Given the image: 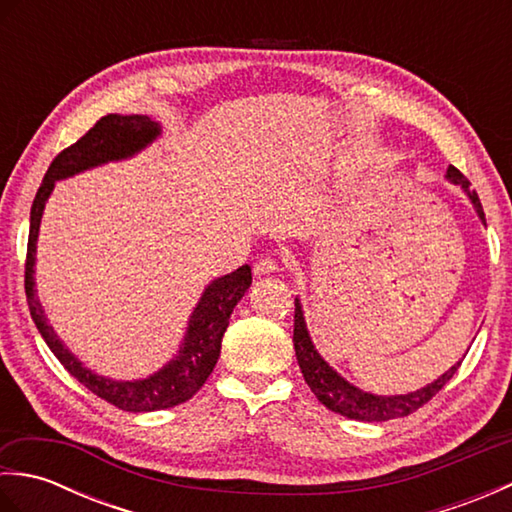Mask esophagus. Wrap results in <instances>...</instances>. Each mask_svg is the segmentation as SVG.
<instances>
[{"mask_svg": "<svg viewBox=\"0 0 512 512\" xmlns=\"http://www.w3.org/2000/svg\"><path fill=\"white\" fill-rule=\"evenodd\" d=\"M253 270H255L257 277H264V275L275 273V270H277V262H275L273 257H262V259H257Z\"/></svg>", "mask_w": 512, "mask_h": 512, "instance_id": "1", "label": "esophagus"}]
</instances>
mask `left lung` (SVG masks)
Segmentation results:
<instances>
[{"instance_id": "8db88e82", "label": "left lung", "mask_w": 512, "mask_h": 512, "mask_svg": "<svg viewBox=\"0 0 512 512\" xmlns=\"http://www.w3.org/2000/svg\"><path fill=\"white\" fill-rule=\"evenodd\" d=\"M444 178H447L451 184L462 187L464 195L473 204L477 217H480V222L486 226L482 202L477 198V193L469 187L471 182L466 180L453 165H449L447 176ZM292 341H295L299 369L303 378H306L308 387L312 389V394L317 396L319 402H323L330 411L341 413V416L350 420H361V422H385V420L402 418V416H409L413 411H418L424 402H429L444 385L449 383L453 374L458 372V367L462 365V358H460L458 363H455L451 369H447L442 376H438L433 383L424 385L416 391H409V394H396V396L372 394V391H365L361 387L352 385L350 380L343 378L319 354V350L312 343V336L308 332V323H306V317H303V306L299 299H295V336H292Z\"/></svg>"}]
</instances>
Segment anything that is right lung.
<instances>
[{
  "label": "right lung",
  "instance_id": "obj_1",
  "mask_svg": "<svg viewBox=\"0 0 512 512\" xmlns=\"http://www.w3.org/2000/svg\"><path fill=\"white\" fill-rule=\"evenodd\" d=\"M162 134L158 121L143 114H107L96 123L79 143L63 149L52 160L41 187L35 195L30 209V233H28V255H26V297L28 308L35 321L43 341L48 343L52 354L59 358V363L88 387L92 394L112 402L114 407L132 413H147L176 407L180 402L189 400L198 391L206 378L211 376L213 367L220 358L222 336L228 328L233 308L246 295V290L253 284L250 266L244 264L233 273L213 279L204 288L200 301L195 303L191 317L187 321V332L180 343L176 356L156 369L154 374L134 380H116L110 376H101L85 367L76 358L70 347L65 345L52 325L48 323L46 310L37 297L35 288V264H37V239L43 209L54 184L59 180H68L79 173L103 167L107 162H121L134 158L140 151L147 149Z\"/></svg>",
  "mask_w": 512,
  "mask_h": 512
}]
</instances>
